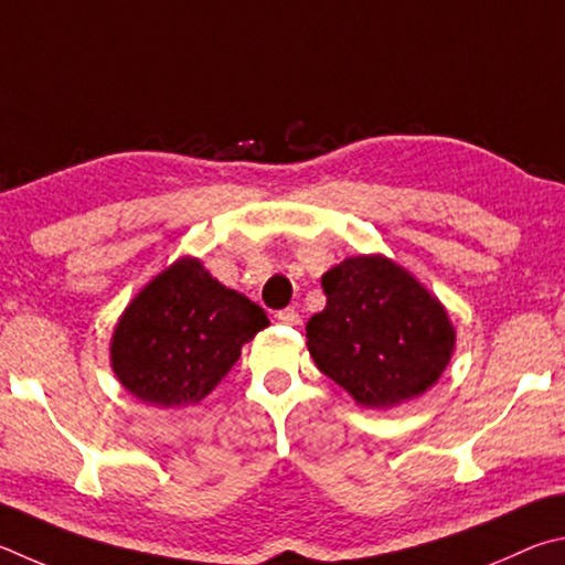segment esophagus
Segmentation results:
<instances>
[{"label":"esophagus","mask_w":565,"mask_h":565,"mask_svg":"<svg viewBox=\"0 0 565 565\" xmlns=\"http://www.w3.org/2000/svg\"><path fill=\"white\" fill-rule=\"evenodd\" d=\"M275 318H277V322H282V324H300V315H298V310H292V308L280 310L275 315Z\"/></svg>","instance_id":"1"}]
</instances>
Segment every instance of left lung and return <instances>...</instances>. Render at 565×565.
<instances>
[{
    "label": "left lung",
    "instance_id": "obj_1",
    "mask_svg": "<svg viewBox=\"0 0 565 565\" xmlns=\"http://www.w3.org/2000/svg\"><path fill=\"white\" fill-rule=\"evenodd\" d=\"M324 310L308 322L315 364L354 402L387 409L427 392L451 360L444 305L382 255L348 257L322 275Z\"/></svg>",
    "mask_w": 565,
    "mask_h": 565
}]
</instances>
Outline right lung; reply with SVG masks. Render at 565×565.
<instances>
[{
  "instance_id": "1",
  "label": "right lung",
  "mask_w": 565,
  "mask_h": 565,
  "mask_svg": "<svg viewBox=\"0 0 565 565\" xmlns=\"http://www.w3.org/2000/svg\"><path fill=\"white\" fill-rule=\"evenodd\" d=\"M267 324L260 305L217 282L195 257H181L118 318L111 367L146 404H198L231 372L243 344Z\"/></svg>"
}]
</instances>
